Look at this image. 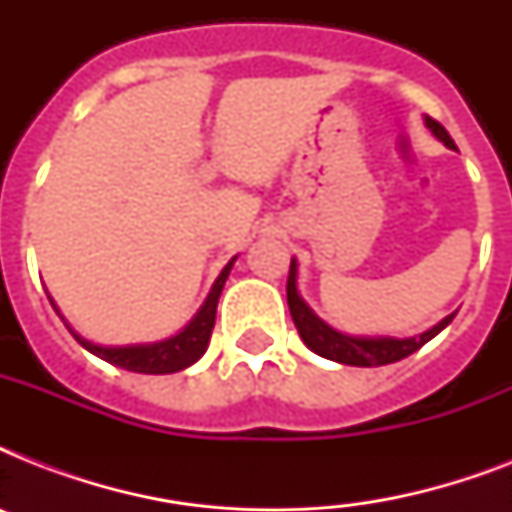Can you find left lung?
<instances>
[{"instance_id": "left-lung-1", "label": "left lung", "mask_w": 512, "mask_h": 512, "mask_svg": "<svg viewBox=\"0 0 512 512\" xmlns=\"http://www.w3.org/2000/svg\"><path fill=\"white\" fill-rule=\"evenodd\" d=\"M425 127H428L433 135H436L444 146L454 148V140L449 138V132L436 122L425 116ZM287 303L289 313H292V321H295L297 332L303 337V342L313 353H319L324 358H332V361H340V364L348 366H382L393 364V361H401V358L412 356L414 350H420L422 345L441 332V329L454 319L446 316L444 321H438L436 327L422 332L420 337H406V340H396V337H348L335 332L332 327H327L324 321L316 316V313L305 305V300L297 292V263L292 260L289 265V279H287Z\"/></svg>"}]
</instances>
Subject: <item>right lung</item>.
<instances>
[{"label":"right lung","instance_id":"obj_1","mask_svg":"<svg viewBox=\"0 0 512 512\" xmlns=\"http://www.w3.org/2000/svg\"><path fill=\"white\" fill-rule=\"evenodd\" d=\"M233 260L223 268V273L217 276L215 287L209 292L207 303L201 305V311L193 316V321L180 332V335L170 337L164 342H154V345H127V348H100L95 342H87L82 337H74L82 342L84 348L100 356L103 361L114 366H122L127 372H140V374H172L180 372L185 366H191L193 361H199L207 350V342L212 337V327H215V313H217V300L225 287V279L231 273Z\"/></svg>","mask_w":512,"mask_h":512}]
</instances>
